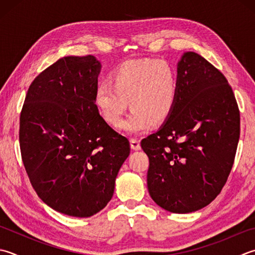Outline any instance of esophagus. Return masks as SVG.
<instances>
[{"mask_svg":"<svg viewBox=\"0 0 255 255\" xmlns=\"http://www.w3.org/2000/svg\"><path fill=\"white\" fill-rule=\"evenodd\" d=\"M130 147L132 150H140V141L138 140V139H130Z\"/></svg>","mask_w":255,"mask_h":255,"instance_id":"esophagus-1","label":"esophagus"}]
</instances>
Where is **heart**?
Returning a JSON list of instances; mask_svg holds the SVG:
<instances>
[{"label":"heart","instance_id":"obj_1","mask_svg":"<svg viewBox=\"0 0 255 255\" xmlns=\"http://www.w3.org/2000/svg\"><path fill=\"white\" fill-rule=\"evenodd\" d=\"M108 84L95 88L94 103L105 121L113 126L121 123L128 107L130 114L119 128L129 134H140L152 123L166 121L178 97V75L163 59H129L109 75Z\"/></svg>","mask_w":255,"mask_h":255}]
</instances>
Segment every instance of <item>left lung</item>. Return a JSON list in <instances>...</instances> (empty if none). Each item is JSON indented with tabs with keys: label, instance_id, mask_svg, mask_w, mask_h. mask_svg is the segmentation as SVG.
Masks as SVG:
<instances>
[{
	"label": "left lung",
	"instance_id": "1",
	"mask_svg": "<svg viewBox=\"0 0 255 255\" xmlns=\"http://www.w3.org/2000/svg\"><path fill=\"white\" fill-rule=\"evenodd\" d=\"M178 97L158 130L141 140L148 191L159 207L190 213L226 184L240 137V112L227 78L194 52L178 62Z\"/></svg>",
	"mask_w": 255,
	"mask_h": 255
}]
</instances>
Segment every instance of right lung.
Masks as SVG:
<instances>
[{
  "label": "right lung",
  "instance_id": "add662e5",
  "mask_svg": "<svg viewBox=\"0 0 255 255\" xmlns=\"http://www.w3.org/2000/svg\"><path fill=\"white\" fill-rule=\"evenodd\" d=\"M102 64L93 55L66 56L29 86L19 117L22 160L43 202L66 216L88 218L111 201L130 153L94 103Z\"/></svg>",
  "mask_w": 255,
  "mask_h": 255
}]
</instances>
